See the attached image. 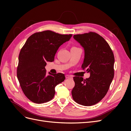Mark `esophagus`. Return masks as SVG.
I'll list each match as a JSON object with an SVG mask.
<instances>
[{"instance_id": "obj_1", "label": "esophagus", "mask_w": 131, "mask_h": 131, "mask_svg": "<svg viewBox=\"0 0 131 131\" xmlns=\"http://www.w3.org/2000/svg\"><path fill=\"white\" fill-rule=\"evenodd\" d=\"M66 79H73V77L69 75H66Z\"/></svg>"}]
</instances>
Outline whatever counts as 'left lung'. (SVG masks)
<instances>
[{"instance_id":"left-lung-1","label":"left lung","mask_w":131,"mask_h":131,"mask_svg":"<svg viewBox=\"0 0 131 131\" xmlns=\"http://www.w3.org/2000/svg\"><path fill=\"white\" fill-rule=\"evenodd\" d=\"M73 38L84 47L85 58L81 68L90 73V77L86 79L73 78L72 97L79 104L93 105L105 97L114 78V53L105 39L95 32L74 35Z\"/></svg>"}]
</instances>
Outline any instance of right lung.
<instances>
[{
	"instance_id": "obj_1",
	"label": "right lung",
	"mask_w": 131,
	"mask_h": 131,
	"mask_svg": "<svg viewBox=\"0 0 131 131\" xmlns=\"http://www.w3.org/2000/svg\"><path fill=\"white\" fill-rule=\"evenodd\" d=\"M72 34L51 30L35 33L28 38L18 56L17 77L28 99L41 104L52 100L55 87L65 80L64 74H46V62H53L59 47L69 40Z\"/></svg>"
}]
</instances>
